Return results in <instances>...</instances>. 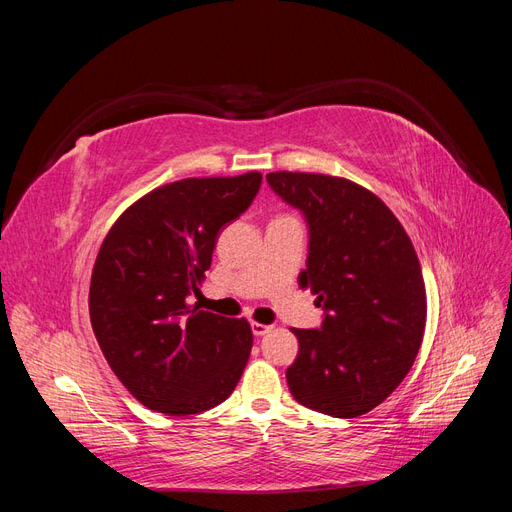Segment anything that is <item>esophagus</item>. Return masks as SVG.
<instances>
[{
  "label": "esophagus",
  "instance_id": "obj_1",
  "mask_svg": "<svg viewBox=\"0 0 512 512\" xmlns=\"http://www.w3.org/2000/svg\"><path fill=\"white\" fill-rule=\"evenodd\" d=\"M271 331V327L269 324H260V322H252V333L256 335V337H262V335H267Z\"/></svg>",
  "mask_w": 512,
  "mask_h": 512
}]
</instances>
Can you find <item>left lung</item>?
Masks as SVG:
<instances>
[{"instance_id":"obj_1","label":"left lung","mask_w":512,"mask_h":512,"mask_svg":"<svg viewBox=\"0 0 512 512\" xmlns=\"http://www.w3.org/2000/svg\"><path fill=\"white\" fill-rule=\"evenodd\" d=\"M271 190L305 218L307 269L322 324L292 329L299 354L286 369L301 406L354 418L389 397L423 342L427 299L404 226L382 200L348 179L271 173Z\"/></svg>"}]
</instances>
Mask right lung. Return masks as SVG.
I'll list each match as a JSON object with an SVG mask.
<instances>
[{
  "label": "right lung",
  "mask_w": 512,
  "mask_h": 512,
  "mask_svg": "<svg viewBox=\"0 0 512 512\" xmlns=\"http://www.w3.org/2000/svg\"><path fill=\"white\" fill-rule=\"evenodd\" d=\"M260 183V173L168 183L108 230L91 273V327L115 376L149 410L198 414L235 391L254 342L250 324L188 299L200 292L222 228L247 211Z\"/></svg>",
  "instance_id": "1"
}]
</instances>
